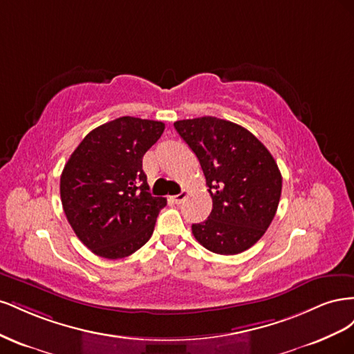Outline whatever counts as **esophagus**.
<instances>
[{"label": "esophagus", "instance_id": "esophagus-1", "mask_svg": "<svg viewBox=\"0 0 354 354\" xmlns=\"http://www.w3.org/2000/svg\"><path fill=\"white\" fill-rule=\"evenodd\" d=\"M187 195H189V192H187V190H181L178 195H174V196H171L169 199H171V201H173L174 203H181V202H183V201H185V199L187 198Z\"/></svg>", "mask_w": 354, "mask_h": 354}]
</instances>
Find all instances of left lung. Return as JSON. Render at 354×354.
Returning <instances> with one entry per match:
<instances>
[{"label": "left lung", "instance_id": "1", "mask_svg": "<svg viewBox=\"0 0 354 354\" xmlns=\"http://www.w3.org/2000/svg\"><path fill=\"white\" fill-rule=\"evenodd\" d=\"M199 160L212 198L209 217L192 224L195 239L221 255L243 252L269 229L282 176L266 146L246 128L214 116L174 122Z\"/></svg>", "mask_w": 354, "mask_h": 354}]
</instances>
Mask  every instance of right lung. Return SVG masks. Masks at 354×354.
Returning a JSON list of instances; mask_svg holds the SVG:
<instances>
[{"instance_id": "add662e5", "label": "right lung", "mask_w": 354, "mask_h": 354, "mask_svg": "<svg viewBox=\"0 0 354 354\" xmlns=\"http://www.w3.org/2000/svg\"><path fill=\"white\" fill-rule=\"evenodd\" d=\"M164 130L160 121L116 118L85 136L63 168V211L95 255L124 259L151 239L167 199L149 194L143 156Z\"/></svg>"}]
</instances>
